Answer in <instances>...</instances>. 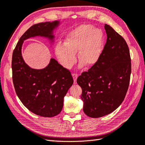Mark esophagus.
Instances as JSON below:
<instances>
[{
  "label": "esophagus",
  "mask_w": 145,
  "mask_h": 145,
  "mask_svg": "<svg viewBox=\"0 0 145 145\" xmlns=\"http://www.w3.org/2000/svg\"><path fill=\"white\" fill-rule=\"evenodd\" d=\"M78 75L77 74H75V73L72 74V77H73V79H74V84H76V80H77V78H78Z\"/></svg>",
  "instance_id": "esophagus-1"
}]
</instances>
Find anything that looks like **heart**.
<instances>
[{
	"mask_svg": "<svg viewBox=\"0 0 145 145\" xmlns=\"http://www.w3.org/2000/svg\"><path fill=\"white\" fill-rule=\"evenodd\" d=\"M103 33L91 25H84L67 35L64 44L57 43L55 54L59 62L66 69H70L76 61V53L86 66L91 67L98 62L103 47Z\"/></svg>",
	"mask_w": 145,
	"mask_h": 145,
	"instance_id": "b5f03b06",
	"label": "heart"
}]
</instances>
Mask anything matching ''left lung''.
<instances>
[{
	"label": "left lung",
	"mask_w": 145,
	"mask_h": 145,
	"mask_svg": "<svg viewBox=\"0 0 145 145\" xmlns=\"http://www.w3.org/2000/svg\"><path fill=\"white\" fill-rule=\"evenodd\" d=\"M107 41L98 62L77 79L83 111L92 118L112 113L123 101L129 86L131 58L124 38L105 24Z\"/></svg>",
	"instance_id": "obj_1"
}]
</instances>
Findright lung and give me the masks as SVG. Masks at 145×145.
Segmentation results:
<instances>
[{"mask_svg": "<svg viewBox=\"0 0 145 145\" xmlns=\"http://www.w3.org/2000/svg\"><path fill=\"white\" fill-rule=\"evenodd\" d=\"M59 25V21L33 25L19 39L12 54V79L16 94L29 110L44 117H54L61 111L64 96L73 84L72 77L68 69L53 58L43 69L31 68L23 59L22 46L24 40L37 36L53 42V31Z\"/></svg>", "mask_w": 145, "mask_h": 145, "instance_id": "obj_1", "label": "right lung"}]
</instances>
